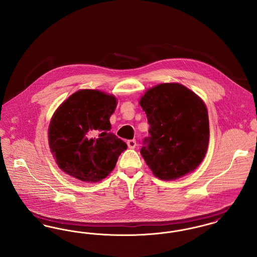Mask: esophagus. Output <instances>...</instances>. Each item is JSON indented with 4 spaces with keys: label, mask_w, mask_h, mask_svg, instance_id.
I'll list each match as a JSON object with an SVG mask.
<instances>
[{
    "label": "esophagus",
    "mask_w": 257,
    "mask_h": 257,
    "mask_svg": "<svg viewBox=\"0 0 257 257\" xmlns=\"http://www.w3.org/2000/svg\"><path fill=\"white\" fill-rule=\"evenodd\" d=\"M127 146L128 147L130 148V149H133L137 146V143H136V141L135 140H130V141H128L127 142Z\"/></svg>",
    "instance_id": "34e87169"
}]
</instances>
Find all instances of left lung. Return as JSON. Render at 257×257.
<instances>
[{"label":"left lung","instance_id":"obj_1","mask_svg":"<svg viewBox=\"0 0 257 257\" xmlns=\"http://www.w3.org/2000/svg\"><path fill=\"white\" fill-rule=\"evenodd\" d=\"M139 103L150 126L141 154L154 176L171 181L196 170L209 145L203 100L179 83H163L148 88Z\"/></svg>","mask_w":257,"mask_h":257}]
</instances>
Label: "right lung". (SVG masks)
<instances>
[{"label":"right lung","instance_id":"add662e5","mask_svg":"<svg viewBox=\"0 0 257 257\" xmlns=\"http://www.w3.org/2000/svg\"><path fill=\"white\" fill-rule=\"evenodd\" d=\"M117 99L98 89H80L55 110L48 128L50 151L61 171L86 183L106 178L127 145L110 133Z\"/></svg>","mask_w":257,"mask_h":257}]
</instances>
